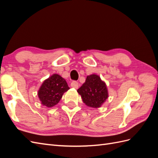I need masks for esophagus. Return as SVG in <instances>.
<instances>
[{
  "instance_id": "esophagus-1",
  "label": "esophagus",
  "mask_w": 158,
  "mask_h": 158,
  "mask_svg": "<svg viewBox=\"0 0 158 158\" xmlns=\"http://www.w3.org/2000/svg\"><path fill=\"white\" fill-rule=\"evenodd\" d=\"M70 85H71V87L77 89L78 88V86H79V84H78V82H76V81H73V82H71Z\"/></svg>"
}]
</instances>
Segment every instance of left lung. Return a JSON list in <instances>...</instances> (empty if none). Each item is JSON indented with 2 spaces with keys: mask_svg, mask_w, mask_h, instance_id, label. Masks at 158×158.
I'll return each instance as SVG.
<instances>
[{
  "mask_svg": "<svg viewBox=\"0 0 158 158\" xmlns=\"http://www.w3.org/2000/svg\"><path fill=\"white\" fill-rule=\"evenodd\" d=\"M83 102L87 106L99 108L109 97L106 84L97 74L87 76L85 82L78 90Z\"/></svg>",
  "mask_w": 158,
  "mask_h": 158,
  "instance_id": "obj_1",
  "label": "left lung"
}]
</instances>
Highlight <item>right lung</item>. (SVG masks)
Returning <instances> with one entry per match:
<instances>
[{
    "mask_svg": "<svg viewBox=\"0 0 158 158\" xmlns=\"http://www.w3.org/2000/svg\"><path fill=\"white\" fill-rule=\"evenodd\" d=\"M70 89L66 80L57 74L45 80L38 90V97L43 106L52 107L58 103L64 92Z\"/></svg>",
    "mask_w": 158,
    "mask_h": 158,
    "instance_id": "add662e5",
    "label": "right lung"
}]
</instances>
